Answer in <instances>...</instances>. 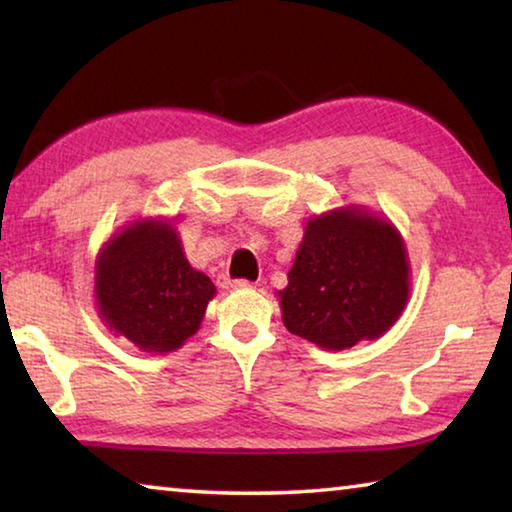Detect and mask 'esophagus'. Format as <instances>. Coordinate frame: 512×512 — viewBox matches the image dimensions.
<instances>
[{
	"mask_svg": "<svg viewBox=\"0 0 512 512\" xmlns=\"http://www.w3.org/2000/svg\"><path fill=\"white\" fill-rule=\"evenodd\" d=\"M246 280H232L228 275H221L219 277V287L221 289H237V287H246Z\"/></svg>",
	"mask_w": 512,
	"mask_h": 512,
	"instance_id": "1",
	"label": "esophagus"
}]
</instances>
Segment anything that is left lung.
Here are the masks:
<instances>
[{
	"mask_svg": "<svg viewBox=\"0 0 512 512\" xmlns=\"http://www.w3.org/2000/svg\"><path fill=\"white\" fill-rule=\"evenodd\" d=\"M409 257L402 235L361 207L309 219L280 291L284 327L325 350L375 341L409 300Z\"/></svg>",
	"mask_w": 512,
	"mask_h": 512,
	"instance_id": "1",
	"label": "left lung"
}]
</instances>
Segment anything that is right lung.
I'll use <instances>...</instances> for the list:
<instances>
[{"mask_svg":"<svg viewBox=\"0 0 512 512\" xmlns=\"http://www.w3.org/2000/svg\"><path fill=\"white\" fill-rule=\"evenodd\" d=\"M94 296L112 332L144 352H173L196 334L216 287L187 262L169 221L117 232L97 257Z\"/></svg>","mask_w":512,"mask_h":512,"instance_id":"1","label":"right lung"}]
</instances>
